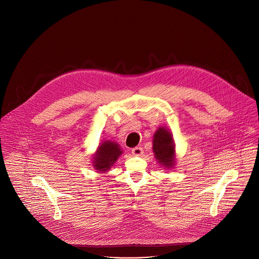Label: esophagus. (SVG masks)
Returning <instances> with one entry per match:
<instances>
[{
    "label": "esophagus",
    "instance_id": "esophagus-1",
    "mask_svg": "<svg viewBox=\"0 0 259 259\" xmlns=\"http://www.w3.org/2000/svg\"><path fill=\"white\" fill-rule=\"evenodd\" d=\"M132 155L133 156H141V155H143V150H142V147H140V146H136V147H134V149H132Z\"/></svg>",
    "mask_w": 259,
    "mask_h": 259
}]
</instances>
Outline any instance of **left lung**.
Wrapping results in <instances>:
<instances>
[{"label": "left lung", "mask_w": 259, "mask_h": 259, "mask_svg": "<svg viewBox=\"0 0 259 259\" xmlns=\"http://www.w3.org/2000/svg\"><path fill=\"white\" fill-rule=\"evenodd\" d=\"M153 150L158 163L166 169L175 165V144L171 132L165 127H160L154 135Z\"/></svg>", "instance_id": "left-lung-1"}]
</instances>
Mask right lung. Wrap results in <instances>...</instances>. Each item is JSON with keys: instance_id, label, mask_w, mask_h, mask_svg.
<instances>
[{"instance_id": "add662e5", "label": "right lung", "mask_w": 259, "mask_h": 259, "mask_svg": "<svg viewBox=\"0 0 259 259\" xmlns=\"http://www.w3.org/2000/svg\"><path fill=\"white\" fill-rule=\"evenodd\" d=\"M123 152L117 142L105 140L99 144L93 157V167L98 172H106L118 160Z\"/></svg>"}]
</instances>
